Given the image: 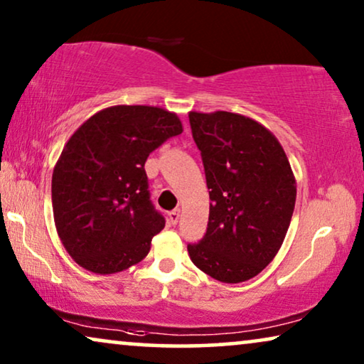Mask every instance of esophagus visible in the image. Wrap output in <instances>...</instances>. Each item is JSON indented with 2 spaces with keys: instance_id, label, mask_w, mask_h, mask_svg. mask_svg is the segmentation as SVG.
<instances>
[{
  "instance_id": "34e87169",
  "label": "esophagus",
  "mask_w": 364,
  "mask_h": 364,
  "mask_svg": "<svg viewBox=\"0 0 364 364\" xmlns=\"http://www.w3.org/2000/svg\"><path fill=\"white\" fill-rule=\"evenodd\" d=\"M178 218H181V210H172L171 213H168V222L172 223V225H176V223L178 222Z\"/></svg>"
}]
</instances>
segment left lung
Here are the masks:
<instances>
[{"mask_svg":"<svg viewBox=\"0 0 364 364\" xmlns=\"http://www.w3.org/2000/svg\"><path fill=\"white\" fill-rule=\"evenodd\" d=\"M202 154L210 212L193 265L223 283L257 277L280 250L296 200V181L278 139L242 114L188 112Z\"/></svg>","mask_w":364,"mask_h":364,"instance_id":"left-lung-1","label":"left lung"}]
</instances>
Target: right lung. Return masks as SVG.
Returning a JSON list of instances; mask_svg holds the SVG:
<instances>
[{"label":"right lung","instance_id":"1","mask_svg":"<svg viewBox=\"0 0 364 364\" xmlns=\"http://www.w3.org/2000/svg\"><path fill=\"white\" fill-rule=\"evenodd\" d=\"M182 131L176 112L121 104L96 112L69 137L53 171V213L79 267L111 275L146 258L166 220L151 202L144 164Z\"/></svg>","mask_w":364,"mask_h":364}]
</instances>
